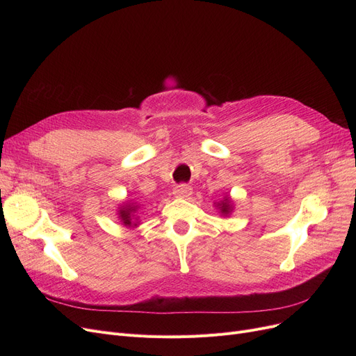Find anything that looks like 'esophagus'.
<instances>
[{
	"label": "esophagus",
	"instance_id": "obj_1",
	"mask_svg": "<svg viewBox=\"0 0 356 356\" xmlns=\"http://www.w3.org/2000/svg\"><path fill=\"white\" fill-rule=\"evenodd\" d=\"M173 193H175L177 197H188V196H191V195H192V188H191L189 184L180 183V184H177V186H176L175 191H173Z\"/></svg>",
	"mask_w": 356,
	"mask_h": 356
}]
</instances>
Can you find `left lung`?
Listing matches in <instances>:
<instances>
[{
    "label": "left lung",
    "instance_id": "left-lung-1",
    "mask_svg": "<svg viewBox=\"0 0 356 356\" xmlns=\"http://www.w3.org/2000/svg\"><path fill=\"white\" fill-rule=\"evenodd\" d=\"M229 209H231V207H229V200H225V202H222V203H220V211H222V213H228V212H229Z\"/></svg>",
    "mask_w": 356,
    "mask_h": 356
}]
</instances>
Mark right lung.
<instances>
[{
	"instance_id": "right-lung-1",
	"label": "right lung",
	"mask_w": 356,
	"mask_h": 356,
	"mask_svg": "<svg viewBox=\"0 0 356 356\" xmlns=\"http://www.w3.org/2000/svg\"><path fill=\"white\" fill-rule=\"evenodd\" d=\"M136 207H124V208H121V211H120V216H121V220L125 223V225H131V213L133 212H136Z\"/></svg>"
}]
</instances>
